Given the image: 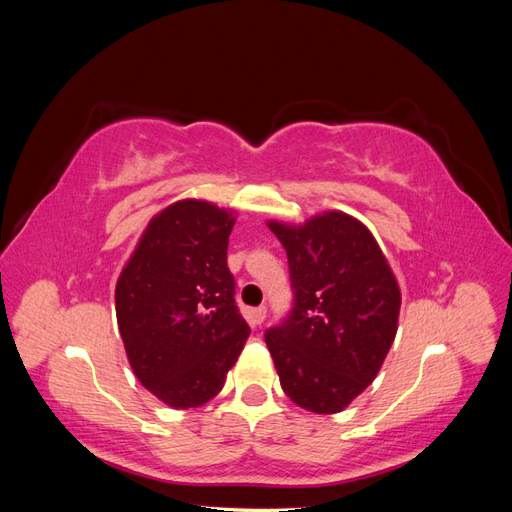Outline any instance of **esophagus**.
<instances>
[{"label":"esophagus","instance_id":"1","mask_svg":"<svg viewBox=\"0 0 512 512\" xmlns=\"http://www.w3.org/2000/svg\"><path fill=\"white\" fill-rule=\"evenodd\" d=\"M265 318H267V307H256V309H252V320L256 322V324H262L265 322Z\"/></svg>","mask_w":512,"mask_h":512}]
</instances>
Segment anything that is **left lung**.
Listing matches in <instances>:
<instances>
[{
    "mask_svg": "<svg viewBox=\"0 0 512 512\" xmlns=\"http://www.w3.org/2000/svg\"><path fill=\"white\" fill-rule=\"evenodd\" d=\"M267 226L294 290L288 318L265 333L282 389L309 412H342L374 382L397 335L395 273L369 228L344 211Z\"/></svg>",
    "mask_w": 512,
    "mask_h": 512,
    "instance_id": "obj_1",
    "label": "left lung"
}]
</instances>
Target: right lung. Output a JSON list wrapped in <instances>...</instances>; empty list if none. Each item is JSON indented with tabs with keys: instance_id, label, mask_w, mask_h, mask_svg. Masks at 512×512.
<instances>
[{
	"instance_id": "obj_1",
	"label": "right lung",
	"mask_w": 512,
	"mask_h": 512,
	"mask_svg": "<svg viewBox=\"0 0 512 512\" xmlns=\"http://www.w3.org/2000/svg\"><path fill=\"white\" fill-rule=\"evenodd\" d=\"M235 222L209 200H177L149 220L115 286L134 376L175 410L218 395L250 337L226 265Z\"/></svg>"
}]
</instances>
